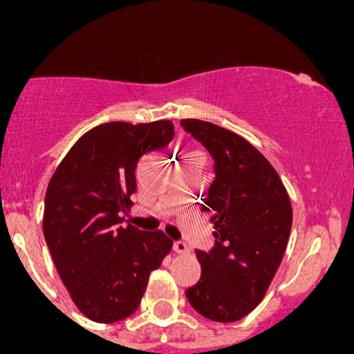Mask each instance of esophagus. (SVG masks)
I'll return each instance as SVG.
<instances>
[{
  "label": "esophagus",
  "instance_id": "esophagus-1",
  "mask_svg": "<svg viewBox=\"0 0 354 354\" xmlns=\"http://www.w3.org/2000/svg\"><path fill=\"white\" fill-rule=\"evenodd\" d=\"M173 250L176 253H180V255H187V253L190 252V248H188V245L185 243V241H174Z\"/></svg>",
  "mask_w": 354,
  "mask_h": 354
}]
</instances>
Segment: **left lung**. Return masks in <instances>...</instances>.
Masks as SVG:
<instances>
[{
	"mask_svg": "<svg viewBox=\"0 0 354 354\" xmlns=\"http://www.w3.org/2000/svg\"><path fill=\"white\" fill-rule=\"evenodd\" d=\"M180 123L212 156L216 173L202 198L216 241L195 252L202 276L185 295L205 319L236 322L276 276L291 233V202L276 169L243 137L209 121Z\"/></svg>",
	"mask_w": 354,
	"mask_h": 354,
	"instance_id": "obj_1",
	"label": "left lung"
}]
</instances>
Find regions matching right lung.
Segmentation results:
<instances>
[{
  "instance_id": "add662e5",
  "label": "right lung",
  "mask_w": 354,
  "mask_h": 354,
  "mask_svg": "<svg viewBox=\"0 0 354 354\" xmlns=\"http://www.w3.org/2000/svg\"><path fill=\"white\" fill-rule=\"evenodd\" d=\"M173 137L167 120L102 123L78 138L49 181L46 243L73 303L94 322L130 317L149 274L173 246L162 231L121 226L137 190L138 159L164 149Z\"/></svg>"
}]
</instances>
